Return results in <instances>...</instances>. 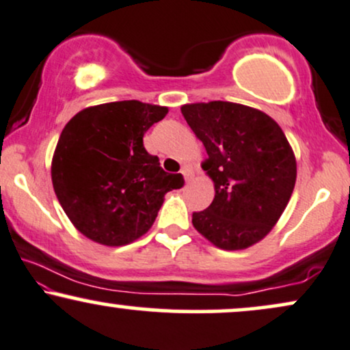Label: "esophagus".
Returning <instances> with one entry per match:
<instances>
[{"label":"esophagus","mask_w":350,"mask_h":350,"mask_svg":"<svg viewBox=\"0 0 350 350\" xmlns=\"http://www.w3.org/2000/svg\"><path fill=\"white\" fill-rule=\"evenodd\" d=\"M180 172H183V176H184V179H186V183H189V180H191V178H192L191 170H187V167H183V170H180Z\"/></svg>","instance_id":"1"}]
</instances>
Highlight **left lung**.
I'll use <instances>...</instances> for the list:
<instances>
[{
    "instance_id": "1",
    "label": "left lung",
    "mask_w": 350,
    "mask_h": 350,
    "mask_svg": "<svg viewBox=\"0 0 350 350\" xmlns=\"http://www.w3.org/2000/svg\"><path fill=\"white\" fill-rule=\"evenodd\" d=\"M180 112L207 150L202 167L215 184V199L192 213V225L226 251L260 241L295 187L297 161L285 133L267 113L226 100L186 104Z\"/></svg>"
}]
</instances>
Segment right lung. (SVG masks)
<instances>
[{"label":"right lung","instance_id":"1","mask_svg":"<svg viewBox=\"0 0 350 350\" xmlns=\"http://www.w3.org/2000/svg\"><path fill=\"white\" fill-rule=\"evenodd\" d=\"M167 107L119 100L83 109L65 125L52 159L62 208L79 233L106 246L140 238L157 220L164 193L184 186L143 146Z\"/></svg>","mask_w":350,"mask_h":350}]
</instances>
